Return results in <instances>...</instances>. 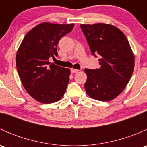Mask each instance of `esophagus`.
Returning <instances> with one entry per match:
<instances>
[{
  "mask_svg": "<svg viewBox=\"0 0 147 147\" xmlns=\"http://www.w3.org/2000/svg\"><path fill=\"white\" fill-rule=\"evenodd\" d=\"M79 72V69H73V68H72V69H71V72H72V73H76V72Z\"/></svg>",
  "mask_w": 147,
  "mask_h": 147,
  "instance_id": "1",
  "label": "esophagus"
}]
</instances>
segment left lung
Wrapping results in <instances>:
<instances>
[{"instance_id":"left-lung-1","label":"left lung","mask_w":147,"mask_h":147,"mask_svg":"<svg viewBox=\"0 0 147 147\" xmlns=\"http://www.w3.org/2000/svg\"><path fill=\"white\" fill-rule=\"evenodd\" d=\"M92 54L100 55V67L84 69L87 76L84 89L89 97L110 101L124 90L132 75L134 56L127 37L110 24H81Z\"/></svg>"}]
</instances>
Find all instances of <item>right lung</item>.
Here are the masks:
<instances>
[{"label": "right lung", "instance_id": "1", "mask_svg": "<svg viewBox=\"0 0 147 147\" xmlns=\"http://www.w3.org/2000/svg\"><path fill=\"white\" fill-rule=\"evenodd\" d=\"M74 28L71 24L42 23L31 29L17 51L16 61L22 84L36 101L53 103L64 95L70 70L48 61L57 55L60 40Z\"/></svg>", "mask_w": 147, "mask_h": 147}]
</instances>
